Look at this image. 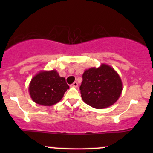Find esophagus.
I'll return each mask as SVG.
<instances>
[{"label": "esophagus", "mask_w": 153, "mask_h": 153, "mask_svg": "<svg viewBox=\"0 0 153 153\" xmlns=\"http://www.w3.org/2000/svg\"><path fill=\"white\" fill-rule=\"evenodd\" d=\"M72 86L73 87H75V88H77L78 87V83L76 82V81H75L74 83L72 84Z\"/></svg>", "instance_id": "1"}]
</instances>
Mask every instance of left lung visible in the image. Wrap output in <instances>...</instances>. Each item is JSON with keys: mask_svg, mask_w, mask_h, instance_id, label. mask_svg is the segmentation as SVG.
Listing matches in <instances>:
<instances>
[{"mask_svg": "<svg viewBox=\"0 0 153 153\" xmlns=\"http://www.w3.org/2000/svg\"><path fill=\"white\" fill-rule=\"evenodd\" d=\"M79 90L85 103L95 109H104L118 100L122 93L123 83L113 67L102 63L97 68L85 70Z\"/></svg>", "mask_w": 153, "mask_h": 153, "instance_id": "1", "label": "left lung"}]
</instances>
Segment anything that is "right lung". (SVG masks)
<instances>
[{
	"label": "right lung",
	"instance_id": "obj_1",
	"mask_svg": "<svg viewBox=\"0 0 153 153\" xmlns=\"http://www.w3.org/2000/svg\"><path fill=\"white\" fill-rule=\"evenodd\" d=\"M69 89L64 77L56 70H41L36 74L29 84L32 100L41 106H51L61 100Z\"/></svg>",
	"mask_w": 153,
	"mask_h": 153
}]
</instances>
